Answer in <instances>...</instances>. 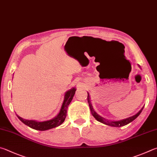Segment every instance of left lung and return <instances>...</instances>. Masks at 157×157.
Here are the masks:
<instances>
[{
  "label": "left lung",
  "mask_w": 157,
  "mask_h": 157,
  "mask_svg": "<svg viewBox=\"0 0 157 157\" xmlns=\"http://www.w3.org/2000/svg\"><path fill=\"white\" fill-rule=\"evenodd\" d=\"M87 102H88L90 108V111H91V113L92 114V116L94 117L95 119L98 121H99L101 123H103L105 125H109V126H113V127H118V128L121 127V126H124V125H127V124H128V123H130V122L132 121L135 119L136 118L139 117V115L141 114V112H142L143 109H144V108H143L136 114L134 115V116L131 117H129V118H128V119H123V120H121V121H111L107 120L105 119H104V118L101 117V116H99V115H98L97 113V112L94 111V109H93L92 103H91V102H90V95H89L88 92H87Z\"/></svg>",
  "instance_id": "8db88e82"
}]
</instances>
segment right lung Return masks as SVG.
Masks as SVG:
<instances>
[{
    "mask_svg": "<svg viewBox=\"0 0 157 157\" xmlns=\"http://www.w3.org/2000/svg\"><path fill=\"white\" fill-rule=\"evenodd\" d=\"M76 89L72 88L70 90H69L65 93V99L63 101V103L60 109V111L59 114L57 115L56 117H54V119H52L49 121H47L43 122H37L36 121L32 120H26L22 119L21 117H18V118L20 119L24 124L29 126V128L36 130L40 131H44L47 130H49V129L56 128L57 126L61 125L62 123L64 122L65 119L66 115H67V107L70 105V102L72 100L74 94H75Z\"/></svg>",
    "mask_w": 157,
    "mask_h": 157,
    "instance_id": "obj_1",
    "label": "right lung"
}]
</instances>
